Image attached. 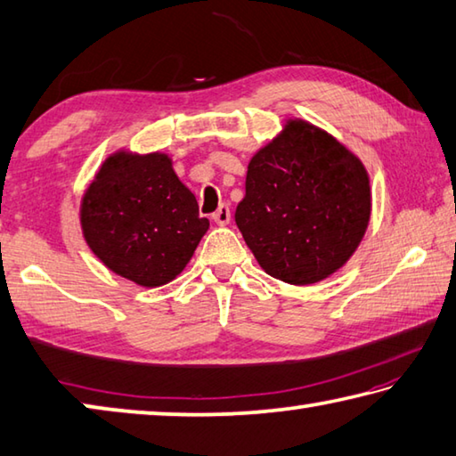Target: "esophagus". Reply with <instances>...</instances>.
I'll return each mask as SVG.
<instances>
[{
  "mask_svg": "<svg viewBox=\"0 0 456 456\" xmlns=\"http://www.w3.org/2000/svg\"><path fill=\"white\" fill-rule=\"evenodd\" d=\"M213 221L217 223V225H227V223L231 221V209H229V205H221L219 209L213 213Z\"/></svg>",
  "mask_w": 456,
  "mask_h": 456,
  "instance_id": "34e87169",
  "label": "esophagus"
}]
</instances>
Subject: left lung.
I'll use <instances>...</instances> for the list:
<instances>
[{
	"label": "left lung",
	"mask_w": 456,
	"mask_h": 456,
	"mask_svg": "<svg viewBox=\"0 0 456 456\" xmlns=\"http://www.w3.org/2000/svg\"><path fill=\"white\" fill-rule=\"evenodd\" d=\"M370 213L364 163L323 128L288 118L247 165L235 223L265 273L312 285L348 264Z\"/></svg>",
	"instance_id": "obj_1"
}]
</instances>
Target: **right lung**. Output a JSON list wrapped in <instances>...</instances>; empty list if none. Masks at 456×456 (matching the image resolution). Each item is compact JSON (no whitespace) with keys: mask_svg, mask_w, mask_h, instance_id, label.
<instances>
[{"mask_svg":"<svg viewBox=\"0 0 456 456\" xmlns=\"http://www.w3.org/2000/svg\"><path fill=\"white\" fill-rule=\"evenodd\" d=\"M92 253L141 288L173 281L209 229L167 152L120 149L100 165L80 200Z\"/></svg>","mask_w":456,"mask_h":456,"instance_id":"1","label":"right lung"}]
</instances>
